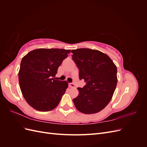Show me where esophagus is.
<instances>
[{
	"label": "esophagus",
	"mask_w": 147,
	"mask_h": 147,
	"mask_svg": "<svg viewBox=\"0 0 147 147\" xmlns=\"http://www.w3.org/2000/svg\"><path fill=\"white\" fill-rule=\"evenodd\" d=\"M69 86L70 88H75V84H74V83H69Z\"/></svg>",
	"instance_id": "obj_1"
}]
</instances>
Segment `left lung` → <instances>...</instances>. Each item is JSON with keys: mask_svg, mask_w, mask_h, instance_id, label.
Listing matches in <instances>:
<instances>
[{"mask_svg": "<svg viewBox=\"0 0 147 147\" xmlns=\"http://www.w3.org/2000/svg\"><path fill=\"white\" fill-rule=\"evenodd\" d=\"M72 59L79 69L80 80L86 84L78 88L73 99L76 109L84 114L100 112L112 98L117 84V69L108 55L89 48L73 50Z\"/></svg>", "mask_w": 147, "mask_h": 147, "instance_id": "1", "label": "left lung"}]
</instances>
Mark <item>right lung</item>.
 Masks as SVG:
<instances>
[{"label": "right lung", "instance_id": "right-lung-1", "mask_svg": "<svg viewBox=\"0 0 147 147\" xmlns=\"http://www.w3.org/2000/svg\"><path fill=\"white\" fill-rule=\"evenodd\" d=\"M70 51L39 48L23 57L18 73L20 87L26 101L34 109L48 112L59 104L68 83L53 77Z\"/></svg>", "mask_w": 147, "mask_h": 147}]
</instances>
